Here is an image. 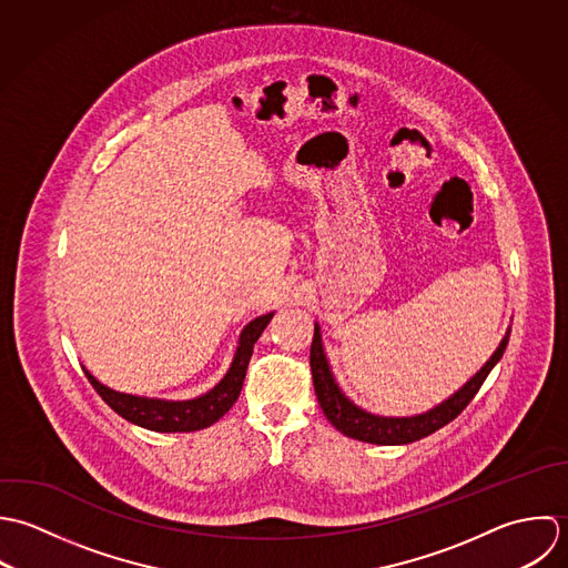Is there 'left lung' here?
Segmentation results:
<instances>
[{
	"label": "left lung",
	"mask_w": 568,
	"mask_h": 568,
	"mask_svg": "<svg viewBox=\"0 0 568 568\" xmlns=\"http://www.w3.org/2000/svg\"><path fill=\"white\" fill-rule=\"evenodd\" d=\"M507 342H509V336L503 338L496 353L489 357V362L458 393H454L448 402L433 408L430 413H424L417 417H399V419L364 413L362 408H357L342 395V390L334 382V375L329 371L318 327H314V341L310 348V366H312L314 388H316L321 408H323L325 417L341 430L342 435H346L351 439L366 442V444H377V446H399V444L419 442L456 419L463 413V408L474 399V395L483 386L489 371L503 357Z\"/></svg>",
	"instance_id": "1"
}]
</instances>
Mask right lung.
<instances>
[{
  "label": "right lung",
  "mask_w": 568,
  "mask_h": 568,
  "mask_svg": "<svg viewBox=\"0 0 568 568\" xmlns=\"http://www.w3.org/2000/svg\"><path fill=\"white\" fill-rule=\"evenodd\" d=\"M270 318H272V314L258 316L243 329V334L239 338V348L234 353V359H232V366H230L226 377L213 390H209L206 395H202L197 399L164 402V399L124 395V393H115L112 388L103 386L88 371H85V375H88L90 384L94 386V390L103 397V402L120 417H124L126 422H131L135 426H142V428L155 430V433L202 430V428H209L215 422H220L232 408V404L236 402L243 379H245L247 362L252 357L254 342L258 341V336L267 327Z\"/></svg>",
  "instance_id": "add662e5"
}]
</instances>
